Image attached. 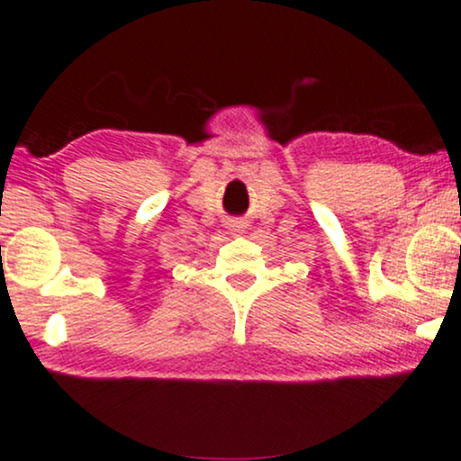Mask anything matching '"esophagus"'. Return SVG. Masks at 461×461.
Segmentation results:
<instances>
[{
  "label": "esophagus",
  "instance_id": "34e87169",
  "mask_svg": "<svg viewBox=\"0 0 461 461\" xmlns=\"http://www.w3.org/2000/svg\"><path fill=\"white\" fill-rule=\"evenodd\" d=\"M231 231H236V234H242L245 231V225H242V221H234V223L230 225Z\"/></svg>",
  "mask_w": 461,
  "mask_h": 461
}]
</instances>
